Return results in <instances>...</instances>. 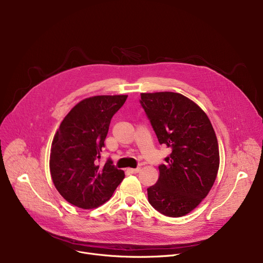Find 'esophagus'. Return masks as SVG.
<instances>
[{"label":"esophagus","mask_w":263,"mask_h":263,"mask_svg":"<svg viewBox=\"0 0 263 263\" xmlns=\"http://www.w3.org/2000/svg\"><path fill=\"white\" fill-rule=\"evenodd\" d=\"M128 171H129L130 174H137L141 170L140 168H129Z\"/></svg>","instance_id":"obj_1"}]
</instances>
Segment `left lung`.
<instances>
[{
	"label": "left lung",
	"instance_id": "1",
	"mask_svg": "<svg viewBox=\"0 0 263 263\" xmlns=\"http://www.w3.org/2000/svg\"><path fill=\"white\" fill-rule=\"evenodd\" d=\"M140 103L159 143L172 149L159 165L158 182L147 189L148 201L164 215L183 216L208 195L216 179L215 132L203 110L181 93H141Z\"/></svg>",
	"mask_w": 263,
	"mask_h": 263
}]
</instances>
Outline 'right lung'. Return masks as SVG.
Masks as SVG:
<instances>
[{
  "instance_id": "right-lung-1",
  "label": "right lung",
  "mask_w": 263,
  "mask_h": 263,
  "mask_svg": "<svg viewBox=\"0 0 263 263\" xmlns=\"http://www.w3.org/2000/svg\"><path fill=\"white\" fill-rule=\"evenodd\" d=\"M127 98V95L95 96L82 100L55 133L50 155L52 180L60 194L79 208H98L124 178L109 158L103 167L98 162L110 119Z\"/></svg>"
}]
</instances>
